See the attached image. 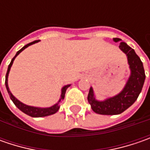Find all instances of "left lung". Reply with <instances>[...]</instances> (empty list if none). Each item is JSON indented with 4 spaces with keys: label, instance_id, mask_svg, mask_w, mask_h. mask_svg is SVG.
Wrapping results in <instances>:
<instances>
[{
    "label": "left lung",
    "instance_id": "obj_1",
    "mask_svg": "<svg viewBox=\"0 0 150 150\" xmlns=\"http://www.w3.org/2000/svg\"><path fill=\"white\" fill-rule=\"evenodd\" d=\"M122 40L113 38V42H118ZM120 50L127 56L128 63L129 65L130 75L123 90L117 95L106 98L105 100H97L94 92L91 87L88 95V100L93 112L103 115H116L120 114L129 108L138 98L141 93L145 80V73L143 62L136 54L134 50L129 45L121 42Z\"/></svg>",
    "mask_w": 150,
    "mask_h": 150
}]
</instances>
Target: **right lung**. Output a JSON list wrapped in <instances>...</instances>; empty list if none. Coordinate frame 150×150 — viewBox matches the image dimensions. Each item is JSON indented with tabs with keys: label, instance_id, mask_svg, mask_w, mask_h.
Returning a JSON list of instances; mask_svg holds the SVG:
<instances>
[{
	"label": "right lung",
	"instance_id": "add662e5",
	"mask_svg": "<svg viewBox=\"0 0 150 150\" xmlns=\"http://www.w3.org/2000/svg\"><path fill=\"white\" fill-rule=\"evenodd\" d=\"M38 42V41H34L32 42H30V43L26 44V46H24L22 48L21 50H19L16 54L15 55V57L12 58V60L11 62V63L9 64L8 68H7V72H6V82H5V84H6V90L8 92V94L11 98V99L12 100V102L14 103V104L19 109H20L21 112H23L24 113H26L27 115L31 116V117H33V118H41V117H46V116H49V115H52V114H54L56 112L58 111L59 108H60V103L62 100L64 99V97H65V93H66L67 89L68 88V87L71 86V84H68V85H65L64 87H62V93H61V98L60 99L58 100V102L57 103H55L54 105L52 106L48 107V108H39V107H33V106H29V105H26L25 103H21V101H19L16 98H15L13 94L11 93V91L9 89L8 87V75L9 72H10V70H11V67L13 64V62H14L15 58L20 54L21 52L23 51V50L28 47L29 46H31L32 44H35Z\"/></svg>",
	"mask_w": 150,
	"mask_h": 150
}]
</instances>
